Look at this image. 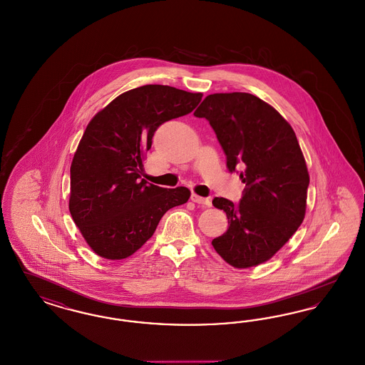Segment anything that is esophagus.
<instances>
[{
	"instance_id": "esophagus-1",
	"label": "esophagus",
	"mask_w": 365,
	"mask_h": 365,
	"mask_svg": "<svg viewBox=\"0 0 365 365\" xmlns=\"http://www.w3.org/2000/svg\"><path fill=\"white\" fill-rule=\"evenodd\" d=\"M191 201L195 202V204L204 205V206H210L212 201L209 198H205V197H200L197 194H191Z\"/></svg>"
}]
</instances>
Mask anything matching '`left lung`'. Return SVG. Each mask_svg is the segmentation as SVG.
Returning <instances> with one entry per match:
<instances>
[{
  "label": "left lung",
  "instance_id": "8db88e82",
  "mask_svg": "<svg viewBox=\"0 0 365 365\" xmlns=\"http://www.w3.org/2000/svg\"><path fill=\"white\" fill-rule=\"evenodd\" d=\"M194 115L209 120L230 173L243 168L237 204L216 197L228 230L212 245L237 269L270 259L297 231L306 215L309 176L291 125L270 104L246 92L213 93Z\"/></svg>",
  "mask_w": 365,
  "mask_h": 365
}]
</instances>
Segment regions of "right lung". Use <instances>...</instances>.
<instances>
[{
  "instance_id": "obj_1",
  "label": "right lung",
  "mask_w": 365,
  "mask_h": 365,
  "mask_svg": "<svg viewBox=\"0 0 365 365\" xmlns=\"http://www.w3.org/2000/svg\"><path fill=\"white\" fill-rule=\"evenodd\" d=\"M201 99L202 93L149 84L119 95L88 123L71 167L69 210L98 255L130 257L167 210L187 202L189 189L141 179L143 159L158 128L187 115Z\"/></svg>"
}]
</instances>
